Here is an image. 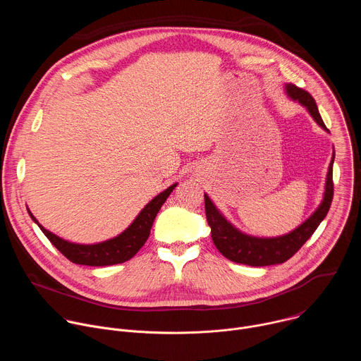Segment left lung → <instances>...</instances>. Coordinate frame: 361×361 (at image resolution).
<instances>
[{"mask_svg": "<svg viewBox=\"0 0 361 361\" xmlns=\"http://www.w3.org/2000/svg\"><path fill=\"white\" fill-rule=\"evenodd\" d=\"M286 88L288 95L293 99H297L298 102H301V104L308 110V113L313 116V118L323 128H326V124L319 113L316 99L310 95V92H307L305 90L294 84H287ZM333 163H334V154L329 167L324 200L320 207L298 228H295L294 231L283 237L255 238V237H250L240 233L219 213L212 200L204 194L205 216H207V221L212 227V237L217 250L226 257V259L234 263H240L251 267L281 264L288 259H291V257L302 247V244L313 235V233L317 230V227L320 226V223L324 220V217L330 210V205L334 195Z\"/></svg>", "mask_w": 361, "mask_h": 361, "instance_id": "1", "label": "left lung"}]
</instances>
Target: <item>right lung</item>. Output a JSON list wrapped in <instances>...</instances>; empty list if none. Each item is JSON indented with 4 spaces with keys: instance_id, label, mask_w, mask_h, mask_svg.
<instances>
[{
    "instance_id": "add662e5",
    "label": "right lung",
    "mask_w": 361,
    "mask_h": 361,
    "mask_svg": "<svg viewBox=\"0 0 361 361\" xmlns=\"http://www.w3.org/2000/svg\"><path fill=\"white\" fill-rule=\"evenodd\" d=\"M176 185L177 184H173L166 191L159 194L156 198H152L138 214V217L134 220V223L118 237L92 245L74 244L57 237L56 234L47 231L42 226H39L35 217L30 212L28 213L31 219L38 224L41 231L45 234V237L51 241V244H53L64 257H67L71 263L92 267L113 266L128 262L144 245L149 235L154 219H156L161 205L166 202L167 197L171 194Z\"/></svg>"
}]
</instances>
